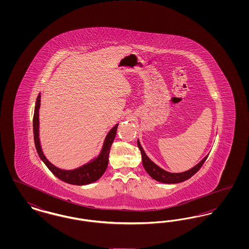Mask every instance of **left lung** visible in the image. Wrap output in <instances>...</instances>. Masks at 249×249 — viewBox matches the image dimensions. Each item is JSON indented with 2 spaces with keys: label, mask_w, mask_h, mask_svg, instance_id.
Masks as SVG:
<instances>
[{
  "label": "left lung",
  "mask_w": 249,
  "mask_h": 249,
  "mask_svg": "<svg viewBox=\"0 0 249 249\" xmlns=\"http://www.w3.org/2000/svg\"><path fill=\"white\" fill-rule=\"evenodd\" d=\"M137 144H138V147H139V149L141 151V155H142V165L144 167L145 171L147 172V174L155 180L161 182V183H165V184H177V183H180V182L190 179L192 176H194L201 169V166L204 163V161L206 160V159L208 157V156H206L200 163L194 166L189 171H186L184 173H179V174H172V173L166 172L161 168H160L159 166L156 165L154 162L151 161L148 159V157L145 155L139 141H137Z\"/></svg>",
  "instance_id": "left-lung-1"
}]
</instances>
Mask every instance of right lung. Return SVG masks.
I'll return each mask as SVG.
<instances>
[{
  "label": "right lung",
  "mask_w": 249,
  "mask_h": 249,
  "mask_svg": "<svg viewBox=\"0 0 249 249\" xmlns=\"http://www.w3.org/2000/svg\"><path fill=\"white\" fill-rule=\"evenodd\" d=\"M40 98L41 95L38 94L36 99V108H35V114H34V135H35V143H36V150L41 160L44 161V163L47 165L48 169L51 171V173L62 180L63 182H66L71 185H78L83 186L88 185L90 183H93L101 178L108 165V158L110 153V147L112 145V142L114 141L117 130H118V124L109 131L107 134L106 141L104 143L103 149L101 151V154L99 155L96 159L92 160L90 162L87 163L86 165L79 167L77 169L71 170V171H65L57 168L56 166L50 163L45 157V155L42 151L40 141H39V107H40Z\"/></svg>",
  "instance_id": "1"
}]
</instances>
